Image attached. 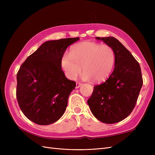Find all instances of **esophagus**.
<instances>
[{"instance_id":"34e87169","label":"esophagus","mask_w":155,"mask_h":155,"mask_svg":"<svg viewBox=\"0 0 155 155\" xmlns=\"http://www.w3.org/2000/svg\"><path fill=\"white\" fill-rule=\"evenodd\" d=\"M81 85H82V84L81 83H76V88H79V87H80L81 86Z\"/></svg>"}]
</instances>
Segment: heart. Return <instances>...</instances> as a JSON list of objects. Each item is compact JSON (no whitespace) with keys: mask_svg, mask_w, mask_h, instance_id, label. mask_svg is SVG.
Listing matches in <instances>:
<instances>
[{"mask_svg":"<svg viewBox=\"0 0 155 155\" xmlns=\"http://www.w3.org/2000/svg\"><path fill=\"white\" fill-rule=\"evenodd\" d=\"M115 54L111 46L92 41H84L74 45L69 55H64L61 67L70 79H74L81 72L83 80L95 83L105 81L115 64Z\"/></svg>","mask_w":155,"mask_h":155,"instance_id":"obj_1","label":"heart"}]
</instances>
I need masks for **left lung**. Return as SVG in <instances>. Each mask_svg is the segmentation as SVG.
Returning <instances> with one entry per match:
<instances>
[{"label": "left lung", "mask_w": 155, "mask_h": 155, "mask_svg": "<svg viewBox=\"0 0 155 155\" xmlns=\"http://www.w3.org/2000/svg\"><path fill=\"white\" fill-rule=\"evenodd\" d=\"M96 39L103 41L113 49L114 69L105 83L94 87L87 104L98 120L115 124L127 118L137 104L143 85L141 68L133 55L117 39L97 37Z\"/></svg>", "instance_id": "8db88e82"}]
</instances>
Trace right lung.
<instances>
[{"label": "right lung", "mask_w": 155, "mask_h": 155, "mask_svg": "<svg viewBox=\"0 0 155 155\" xmlns=\"http://www.w3.org/2000/svg\"><path fill=\"white\" fill-rule=\"evenodd\" d=\"M79 40L48 41L28 57L17 74V99L23 114L41 125L53 124L66 110L76 82L68 79L61 59L68 46Z\"/></svg>", "instance_id": "add662e5"}]
</instances>
